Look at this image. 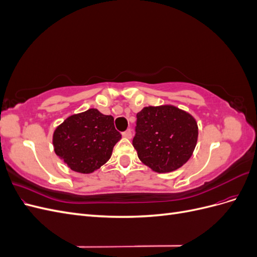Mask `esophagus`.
<instances>
[{"mask_svg": "<svg viewBox=\"0 0 257 257\" xmlns=\"http://www.w3.org/2000/svg\"><path fill=\"white\" fill-rule=\"evenodd\" d=\"M122 136H123V137H125V138L131 139V138H132V131H131V130H126L125 132H123V133H122Z\"/></svg>", "mask_w": 257, "mask_h": 257, "instance_id": "esophagus-1", "label": "esophagus"}]
</instances>
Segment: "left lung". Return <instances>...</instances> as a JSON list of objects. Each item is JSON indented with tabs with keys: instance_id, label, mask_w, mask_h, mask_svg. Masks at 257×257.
I'll use <instances>...</instances> for the list:
<instances>
[{
	"instance_id": "1",
	"label": "left lung",
	"mask_w": 257,
	"mask_h": 257,
	"mask_svg": "<svg viewBox=\"0 0 257 257\" xmlns=\"http://www.w3.org/2000/svg\"><path fill=\"white\" fill-rule=\"evenodd\" d=\"M135 131L133 146L139 160L160 174L180 168L197 144L196 120L173 105L145 107L137 113Z\"/></svg>"
}]
</instances>
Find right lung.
<instances>
[{"label": "right lung", "mask_w": 257, "mask_h": 257, "mask_svg": "<svg viewBox=\"0 0 257 257\" xmlns=\"http://www.w3.org/2000/svg\"><path fill=\"white\" fill-rule=\"evenodd\" d=\"M120 139L113 116L91 108L61 123L54 131L52 144L54 152L72 170L91 174L110 159Z\"/></svg>", "instance_id": "1"}]
</instances>
